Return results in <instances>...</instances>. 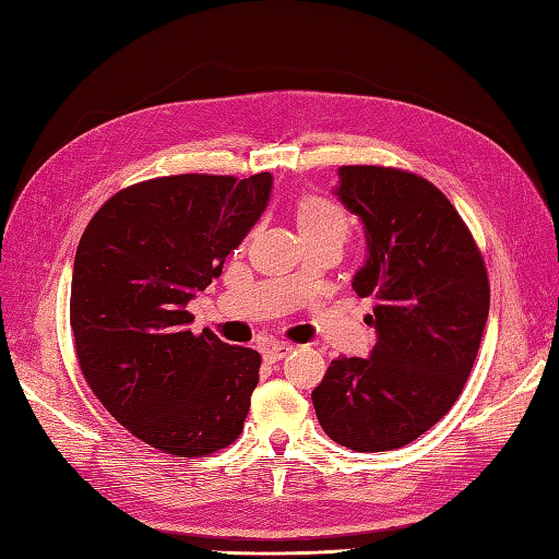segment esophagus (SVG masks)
I'll list each match as a JSON object with an SVG mask.
<instances>
[{"label": "esophagus", "instance_id": "esophagus-1", "mask_svg": "<svg viewBox=\"0 0 559 559\" xmlns=\"http://www.w3.org/2000/svg\"><path fill=\"white\" fill-rule=\"evenodd\" d=\"M295 346L293 343H288V341H273V343H269V346L261 350V355H264V360L266 362H278V360H283L286 358V355L293 350Z\"/></svg>", "mask_w": 559, "mask_h": 559}]
</instances>
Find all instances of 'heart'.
<instances>
[{"label": "heart", "mask_w": 559, "mask_h": 559, "mask_svg": "<svg viewBox=\"0 0 559 559\" xmlns=\"http://www.w3.org/2000/svg\"><path fill=\"white\" fill-rule=\"evenodd\" d=\"M298 223L302 235H331L346 240L350 218L346 209L326 197H307L298 206Z\"/></svg>", "instance_id": "b5f03b06"}]
</instances>
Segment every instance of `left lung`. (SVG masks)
I'll return each instance as SVG.
<instances>
[{
	"mask_svg": "<svg viewBox=\"0 0 559 559\" xmlns=\"http://www.w3.org/2000/svg\"><path fill=\"white\" fill-rule=\"evenodd\" d=\"M341 197L365 223L367 257L355 273L370 360L338 358L312 391L322 430L353 451L411 444L454 406L476 362L490 281L468 225L425 177L384 165H343Z\"/></svg>",
	"mask_w": 559,
	"mask_h": 559,
	"instance_id": "1",
	"label": "left lung"
}]
</instances>
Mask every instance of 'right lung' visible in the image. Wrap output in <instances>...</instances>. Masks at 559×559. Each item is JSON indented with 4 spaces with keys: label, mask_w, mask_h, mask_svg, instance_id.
<instances>
[{
    "label": "right lung",
    "mask_w": 559,
    "mask_h": 559,
    "mask_svg": "<svg viewBox=\"0 0 559 559\" xmlns=\"http://www.w3.org/2000/svg\"><path fill=\"white\" fill-rule=\"evenodd\" d=\"M271 175L187 173L124 187L83 230L69 322L83 379L112 418L194 459L240 437L261 355L192 334L187 302L266 209Z\"/></svg>",
    "instance_id": "1"
}]
</instances>
